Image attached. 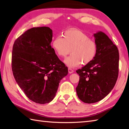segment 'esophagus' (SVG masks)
<instances>
[{
	"label": "esophagus",
	"instance_id": "34e87169",
	"mask_svg": "<svg viewBox=\"0 0 129 129\" xmlns=\"http://www.w3.org/2000/svg\"><path fill=\"white\" fill-rule=\"evenodd\" d=\"M68 71H69V74H72V73H74V70L73 69H68Z\"/></svg>",
	"mask_w": 129,
	"mask_h": 129
}]
</instances>
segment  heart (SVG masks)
Listing matches in <instances>:
<instances>
[{
	"mask_svg": "<svg viewBox=\"0 0 129 129\" xmlns=\"http://www.w3.org/2000/svg\"><path fill=\"white\" fill-rule=\"evenodd\" d=\"M62 36H58L53 41V47L58 56L66 57L64 64L70 68L78 67L83 62L86 64L96 56L97 45L87 34L76 29L66 30Z\"/></svg>",
	"mask_w": 129,
	"mask_h": 129,
	"instance_id": "obj_1",
	"label": "heart"
}]
</instances>
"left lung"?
Instances as JSON below:
<instances>
[{
  "label": "left lung",
  "mask_w": 129,
  "mask_h": 129,
  "mask_svg": "<svg viewBox=\"0 0 129 129\" xmlns=\"http://www.w3.org/2000/svg\"><path fill=\"white\" fill-rule=\"evenodd\" d=\"M96 56L76 72L80 76L76 88L78 98L87 104L97 103L113 88L118 75L119 52L109 37L101 31L94 33Z\"/></svg>",
  "instance_id": "8db88e82"
}]
</instances>
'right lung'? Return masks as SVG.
<instances>
[{"label": "right lung", "mask_w": 129, "mask_h": 129, "mask_svg": "<svg viewBox=\"0 0 129 129\" xmlns=\"http://www.w3.org/2000/svg\"><path fill=\"white\" fill-rule=\"evenodd\" d=\"M53 30L47 26L33 28L15 41L12 55L13 76L26 96L44 104L53 100L68 68L51 46Z\"/></svg>", "instance_id": "right-lung-1"}]
</instances>
